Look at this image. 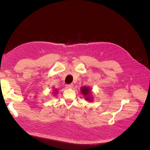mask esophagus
<instances>
[{"mask_svg": "<svg viewBox=\"0 0 150 150\" xmlns=\"http://www.w3.org/2000/svg\"><path fill=\"white\" fill-rule=\"evenodd\" d=\"M66 88H70V89H72L74 87V84H66Z\"/></svg>", "mask_w": 150, "mask_h": 150, "instance_id": "1", "label": "esophagus"}]
</instances>
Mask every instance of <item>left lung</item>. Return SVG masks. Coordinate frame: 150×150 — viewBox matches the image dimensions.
<instances>
[{
  "label": "left lung",
  "instance_id": "8db88e82",
  "mask_svg": "<svg viewBox=\"0 0 150 150\" xmlns=\"http://www.w3.org/2000/svg\"><path fill=\"white\" fill-rule=\"evenodd\" d=\"M81 92L83 94V95L86 97V100L88 101H92V98L91 96V88L86 87V86H84L81 88Z\"/></svg>",
  "mask_w": 150,
  "mask_h": 150
}]
</instances>
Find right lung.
<instances>
[{
  "instance_id": "1",
  "label": "right lung",
  "mask_w": 150,
  "mask_h": 150,
  "mask_svg": "<svg viewBox=\"0 0 150 150\" xmlns=\"http://www.w3.org/2000/svg\"><path fill=\"white\" fill-rule=\"evenodd\" d=\"M57 90H54V94H56V93H57Z\"/></svg>"
}]
</instances>
